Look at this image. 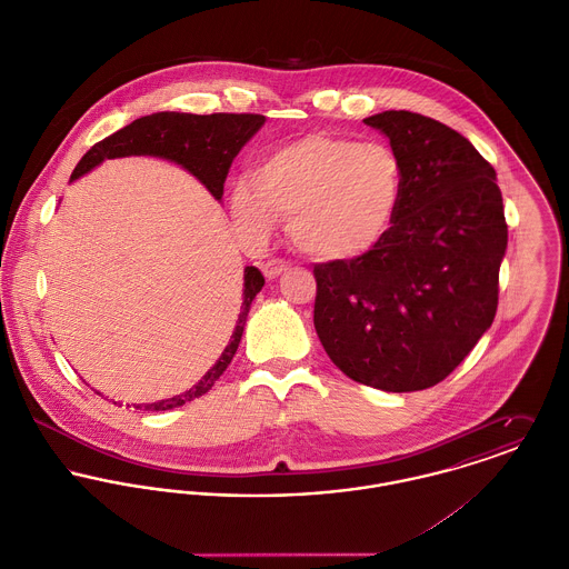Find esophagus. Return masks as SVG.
I'll return each mask as SVG.
<instances>
[{
	"label": "esophagus",
	"mask_w": 569,
	"mask_h": 569,
	"mask_svg": "<svg viewBox=\"0 0 569 569\" xmlns=\"http://www.w3.org/2000/svg\"><path fill=\"white\" fill-rule=\"evenodd\" d=\"M289 269V264L287 262H282V260H267L264 264H262V273H264V278L267 280H276V278H280L284 271Z\"/></svg>",
	"instance_id": "1"
}]
</instances>
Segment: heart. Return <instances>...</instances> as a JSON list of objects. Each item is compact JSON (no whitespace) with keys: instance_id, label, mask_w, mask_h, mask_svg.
<instances>
[{"instance_id":"obj_1","label":"heart","mask_w":569,"mask_h":569,"mask_svg":"<svg viewBox=\"0 0 569 569\" xmlns=\"http://www.w3.org/2000/svg\"><path fill=\"white\" fill-rule=\"evenodd\" d=\"M406 168L386 144L309 133L264 153L228 192L237 228L264 239L289 217L291 243L326 262L368 256L390 234Z\"/></svg>"}]
</instances>
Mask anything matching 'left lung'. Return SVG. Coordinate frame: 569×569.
Masks as SVG:
<instances>
[{
  "label": "left lung",
  "mask_w": 569,
  "mask_h": 569,
  "mask_svg": "<svg viewBox=\"0 0 569 569\" xmlns=\"http://www.w3.org/2000/svg\"><path fill=\"white\" fill-rule=\"evenodd\" d=\"M363 122L401 158L406 192L377 249L316 264L313 325L352 381L416 392L449 377L495 320L503 203L495 168L451 127L411 111Z\"/></svg>",
  "instance_id": "1"
}]
</instances>
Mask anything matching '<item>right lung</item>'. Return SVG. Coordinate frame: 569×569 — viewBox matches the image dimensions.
Instances as JSON below:
<instances>
[{"label": "right lung", "instance_id": "add662e5", "mask_svg": "<svg viewBox=\"0 0 569 569\" xmlns=\"http://www.w3.org/2000/svg\"><path fill=\"white\" fill-rule=\"evenodd\" d=\"M264 120H267L264 116H256V113L194 116V113H179V111H160V113L142 116L131 124H127L124 129L116 131L113 136L104 138L102 142L93 144L82 156L70 181L81 179L82 174L91 172L104 160L153 156L168 162L179 163L183 170L197 177L217 201H221L230 163L253 138V133H258ZM262 287H264V278L258 271V267H244L243 307L234 326V332L230 337V343L226 346L217 363L190 390L158 403H142V406L127 403V407H136L142 411H166L203 397L217 383V379L226 372L232 357L237 355L249 307ZM113 406H122V403L113 401Z\"/></svg>", "mask_w": 569, "mask_h": 569}]
</instances>
